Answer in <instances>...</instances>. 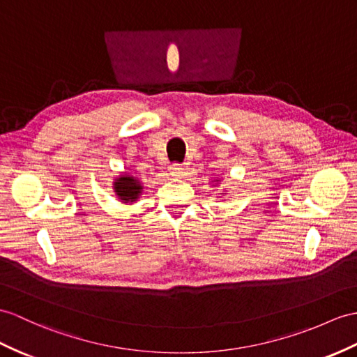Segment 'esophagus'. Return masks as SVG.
Here are the masks:
<instances>
[{
    "label": "esophagus",
    "mask_w": 357,
    "mask_h": 357,
    "mask_svg": "<svg viewBox=\"0 0 357 357\" xmlns=\"http://www.w3.org/2000/svg\"><path fill=\"white\" fill-rule=\"evenodd\" d=\"M171 174H172V176H178V174L181 172V171H183V168H181L180 167V165H171Z\"/></svg>",
    "instance_id": "1"
}]
</instances>
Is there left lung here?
<instances>
[{"instance_id":"8db88e82","label":"left lung","mask_w":357,"mask_h":357,"mask_svg":"<svg viewBox=\"0 0 357 357\" xmlns=\"http://www.w3.org/2000/svg\"><path fill=\"white\" fill-rule=\"evenodd\" d=\"M216 181H220V180H216Z\"/></svg>"}]
</instances>
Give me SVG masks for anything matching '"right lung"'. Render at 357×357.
Listing matches in <instances>:
<instances>
[{
    "mask_svg": "<svg viewBox=\"0 0 357 357\" xmlns=\"http://www.w3.org/2000/svg\"><path fill=\"white\" fill-rule=\"evenodd\" d=\"M113 190H115V194L121 203L133 204L135 202H137L139 197L142 195L144 185L141 180L130 176V174H121V176L113 181Z\"/></svg>",
    "mask_w": 357,
    "mask_h": 357,
    "instance_id": "obj_1",
    "label": "right lung"
}]
</instances>
